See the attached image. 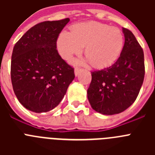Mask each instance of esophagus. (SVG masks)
I'll list each match as a JSON object with an SVG mask.
<instances>
[{
    "label": "esophagus",
    "instance_id": "esophagus-1",
    "mask_svg": "<svg viewBox=\"0 0 155 155\" xmlns=\"http://www.w3.org/2000/svg\"><path fill=\"white\" fill-rule=\"evenodd\" d=\"M81 71V69H79V68H75L74 69V74L75 76H78L80 73V71Z\"/></svg>",
    "mask_w": 155,
    "mask_h": 155
}]
</instances>
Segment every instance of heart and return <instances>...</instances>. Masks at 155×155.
I'll return each instance as SVG.
<instances>
[{
    "instance_id": "heart-1",
    "label": "heart",
    "mask_w": 155,
    "mask_h": 155,
    "mask_svg": "<svg viewBox=\"0 0 155 155\" xmlns=\"http://www.w3.org/2000/svg\"><path fill=\"white\" fill-rule=\"evenodd\" d=\"M123 32L116 27L96 21L75 25L72 31H64L57 40V49L64 59L79 54L85 46V54L96 68L113 64L121 53Z\"/></svg>"
}]
</instances>
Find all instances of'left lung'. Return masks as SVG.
Instances as JSON below:
<instances>
[{
  "mask_svg": "<svg viewBox=\"0 0 155 155\" xmlns=\"http://www.w3.org/2000/svg\"><path fill=\"white\" fill-rule=\"evenodd\" d=\"M125 42L120 57L109 68L91 72L87 98L103 115L124 112L135 102L144 78V56L132 31L123 28Z\"/></svg>",
  "mask_w": 155,
  "mask_h": 155,
  "instance_id": "1",
  "label": "left lung"
}]
</instances>
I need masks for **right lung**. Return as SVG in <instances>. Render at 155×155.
Returning <instances> with one entry per match:
<instances>
[{
  "mask_svg": "<svg viewBox=\"0 0 155 155\" xmlns=\"http://www.w3.org/2000/svg\"><path fill=\"white\" fill-rule=\"evenodd\" d=\"M70 19L47 21L31 27L12 52L14 92L25 109L41 113L60 104L74 79V68L59 55L57 40Z\"/></svg>",
  "mask_w": 155,
  "mask_h": 155,
  "instance_id": "right-lung-1",
  "label": "right lung"
}]
</instances>
